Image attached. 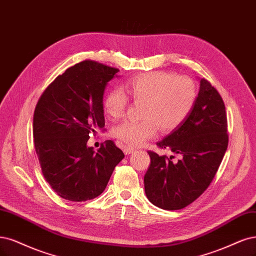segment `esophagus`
I'll use <instances>...</instances> for the list:
<instances>
[{"instance_id":"1","label":"esophagus","mask_w":256,"mask_h":256,"mask_svg":"<svg viewBox=\"0 0 256 256\" xmlns=\"http://www.w3.org/2000/svg\"><path fill=\"white\" fill-rule=\"evenodd\" d=\"M122 150H124L125 154H130L134 152L136 149L132 148V147H129V146H122Z\"/></svg>"}]
</instances>
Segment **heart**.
<instances>
[{
  "label": "heart",
  "instance_id": "heart-1",
  "mask_svg": "<svg viewBox=\"0 0 256 256\" xmlns=\"http://www.w3.org/2000/svg\"><path fill=\"white\" fill-rule=\"evenodd\" d=\"M122 90H110L104 98L102 107L110 118L118 120L128 106L126 94L134 102H143L140 118L144 120H125L112 130V136L129 147H140L156 138L158 126L164 131L178 128L188 118L197 100L195 82L172 72L140 74L129 79Z\"/></svg>",
  "mask_w": 256,
  "mask_h": 256
}]
</instances>
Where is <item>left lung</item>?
<instances>
[{
    "instance_id": "left-lung-1",
    "label": "left lung",
    "mask_w": 256,
    "mask_h": 256,
    "mask_svg": "<svg viewBox=\"0 0 256 256\" xmlns=\"http://www.w3.org/2000/svg\"><path fill=\"white\" fill-rule=\"evenodd\" d=\"M224 102L202 78L196 104L188 118L156 145L182 158L148 152L150 165L144 176L145 192L156 206L174 210L195 201L210 186L228 148Z\"/></svg>"
}]
</instances>
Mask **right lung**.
<instances>
[{
  "mask_svg": "<svg viewBox=\"0 0 256 256\" xmlns=\"http://www.w3.org/2000/svg\"><path fill=\"white\" fill-rule=\"evenodd\" d=\"M118 68L84 60L57 76L34 113V145L44 179L58 196L82 202L104 190L125 154L113 140L95 152L88 140L104 126L102 98Z\"/></svg>",
  "mask_w": 256,
  "mask_h": 256,
  "instance_id": "obj_1",
  "label": "right lung"
}]
</instances>
